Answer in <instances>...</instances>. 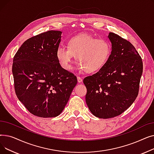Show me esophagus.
<instances>
[{"label": "esophagus", "instance_id": "esophagus-1", "mask_svg": "<svg viewBox=\"0 0 154 154\" xmlns=\"http://www.w3.org/2000/svg\"><path fill=\"white\" fill-rule=\"evenodd\" d=\"M77 81L79 83H81L82 82V79L81 77L77 76Z\"/></svg>", "mask_w": 154, "mask_h": 154}]
</instances>
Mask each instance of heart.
Segmentation results:
<instances>
[{
	"instance_id": "1",
	"label": "heart",
	"mask_w": 154,
	"mask_h": 154,
	"mask_svg": "<svg viewBox=\"0 0 154 154\" xmlns=\"http://www.w3.org/2000/svg\"><path fill=\"white\" fill-rule=\"evenodd\" d=\"M111 52V47L105 39H97L87 34L72 37L68 42V48L59 46L56 56L60 66L65 70L71 69L70 63L75 56L78 69L87 72L101 69L106 63Z\"/></svg>"
}]
</instances>
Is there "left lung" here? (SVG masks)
Wrapping results in <instances>:
<instances>
[{
	"label": "left lung",
	"mask_w": 154,
	"mask_h": 154,
	"mask_svg": "<svg viewBox=\"0 0 154 154\" xmlns=\"http://www.w3.org/2000/svg\"><path fill=\"white\" fill-rule=\"evenodd\" d=\"M112 51L105 66L85 77V100L92 114L100 119L119 116L136 99L143 63L135 48L127 40L110 32Z\"/></svg>",
	"instance_id": "8db88e82"
}]
</instances>
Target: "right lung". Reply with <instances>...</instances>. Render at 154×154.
<instances>
[{
	"label": "right lung",
	"instance_id": "right-lung-1",
	"mask_svg": "<svg viewBox=\"0 0 154 154\" xmlns=\"http://www.w3.org/2000/svg\"><path fill=\"white\" fill-rule=\"evenodd\" d=\"M62 32L49 30L24 42L15 54L12 74L15 94L34 116L48 118L60 114L77 83L56 56Z\"/></svg>",
	"mask_w": 154,
	"mask_h": 154
}]
</instances>
